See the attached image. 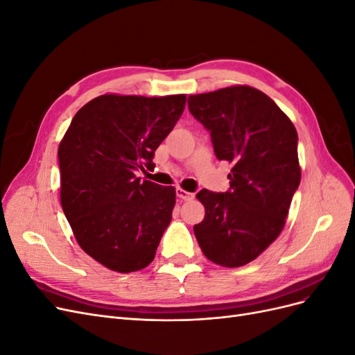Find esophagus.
<instances>
[{"mask_svg": "<svg viewBox=\"0 0 355 355\" xmlns=\"http://www.w3.org/2000/svg\"><path fill=\"white\" fill-rule=\"evenodd\" d=\"M176 196H178V198L184 200V201H189V200L194 198V194H191V192L184 191L182 188H176Z\"/></svg>", "mask_w": 355, "mask_h": 355, "instance_id": "34e87169", "label": "esophagus"}]
</instances>
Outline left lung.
<instances>
[{
  "instance_id": "1",
  "label": "left lung",
  "mask_w": 355,
  "mask_h": 355,
  "mask_svg": "<svg viewBox=\"0 0 355 355\" xmlns=\"http://www.w3.org/2000/svg\"><path fill=\"white\" fill-rule=\"evenodd\" d=\"M192 116L210 133L218 159L232 164L230 189H201L206 216L194 225L202 253L235 268L256 259L278 235L300 182L297 133L277 103L249 85L192 94Z\"/></svg>"
}]
</instances>
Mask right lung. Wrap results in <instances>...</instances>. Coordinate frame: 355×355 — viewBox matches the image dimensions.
<instances>
[{"instance_id":"1","label":"right lung","mask_w":355,"mask_h":355,"mask_svg":"<svg viewBox=\"0 0 355 355\" xmlns=\"http://www.w3.org/2000/svg\"><path fill=\"white\" fill-rule=\"evenodd\" d=\"M185 94H103L75 114L59 145L60 202L81 249L116 272L154 261L176 192L137 178L184 112Z\"/></svg>"}]
</instances>
